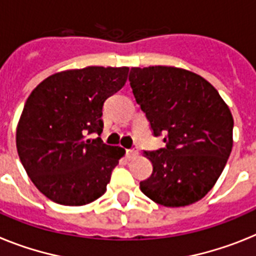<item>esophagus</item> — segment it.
I'll return each instance as SVG.
<instances>
[{
    "instance_id": "obj_1",
    "label": "esophagus",
    "mask_w": 256,
    "mask_h": 256,
    "mask_svg": "<svg viewBox=\"0 0 256 256\" xmlns=\"http://www.w3.org/2000/svg\"><path fill=\"white\" fill-rule=\"evenodd\" d=\"M139 154V150H138V146H132L131 150H126V156H128V158H134L136 156Z\"/></svg>"
}]
</instances>
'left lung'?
<instances>
[{
	"label": "left lung",
	"mask_w": 256,
	"mask_h": 256,
	"mask_svg": "<svg viewBox=\"0 0 256 256\" xmlns=\"http://www.w3.org/2000/svg\"><path fill=\"white\" fill-rule=\"evenodd\" d=\"M136 103L165 148L144 152L153 171L140 190L156 204L180 208L215 186L233 146V117L216 88L176 66L131 68Z\"/></svg>",
	"instance_id": "1"
}]
</instances>
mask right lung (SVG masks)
Masks as SVG:
<instances>
[{"label": "right lung", "mask_w": 256, "mask_h": 256, "mask_svg": "<svg viewBox=\"0 0 256 256\" xmlns=\"http://www.w3.org/2000/svg\"><path fill=\"white\" fill-rule=\"evenodd\" d=\"M128 66L58 72L30 92L16 128L19 158L37 190L64 206H82L106 193L125 154L88 135L103 131L104 102L122 88Z\"/></svg>", "instance_id": "add662e5"}]
</instances>
